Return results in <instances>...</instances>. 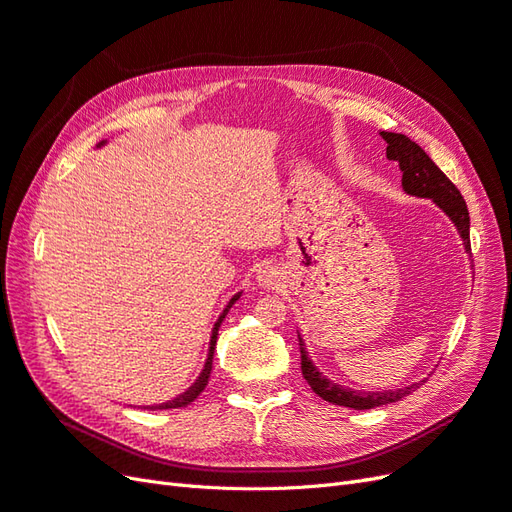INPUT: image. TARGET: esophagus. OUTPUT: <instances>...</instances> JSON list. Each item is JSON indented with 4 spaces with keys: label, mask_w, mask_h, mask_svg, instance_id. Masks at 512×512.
Listing matches in <instances>:
<instances>
[{
    "label": "esophagus",
    "mask_w": 512,
    "mask_h": 512,
    "mask_svg": "<svg viewBox=\"0 0 512 512\" xmlns=\"http://www.w3.org/2000/svg\"><path fill=\"white\" fill-rule=\"evenodd\" d=\"M279 281H281V273L275 267H271V264L258 271V283L262 285V288H277Z\"/></svg>",
    "instance_id": "1"
}]
</instances>
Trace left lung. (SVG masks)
<instances>
[{
	"label": "left lung",
	"instance_id": "left-lung-1",
	"mask_svg": "<svg viewBox=\"0 0 512 512\" xmlns=\"http://www.w3.org/2000/svg\"><path fill=\"white\" fill-rule=\"evenodd\" d=\"M380 136L386 140V157L391 161H397L399 168L403 172L401 185L403 191L416 195V197H428L433 199L437 206L452 218L456 224V229L464 241V250L470 252V218H468V208L466 201L456 189V185L449 180L437 166L435 161L428 157L414 140L407 138L405 134H395V132H380ZM300 344V367H302V376L309 382L313 388V393H317L321 399L330 401L340 407H353V410H372V407L386 405V403H395L401 401L403 397L412 395L420 382L395 388V391H355V388H346L330 378H325L313 361L309 359V353L304 351V342L298 336Z\"/></svg>",
	"mask_w": 512,
	"mask_h": 512
}]
</instances>
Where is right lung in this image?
I'll return each mask as SVG.
<instances>
[{
    "instance_id": "right-lung-1",
    "label": "right lung",
    "mask_w": 512,
    "mask_h": 512,
    "mask_svg": "<svg viewBox=\"0 0 512 512\" xmlns=\"http://www.w3.org/2000/svg\"><path fill=\"white\" fill-rule=\"evenodd\" d=\"M100 145H105V140L100 142ZM98 145V147H100ZM239 296H241V292L239 294H235L231 300H229V304H227V309L222 311V315L218 317V321L214 323V330H212V338H210V351H208V359H206V365H203V370H201V374H199V378L187 388L185 393L182 395H178L176 399H172V401H168V403H159V405H147V410H174V407H185V405H189V403H193L199 395H201V391L203 388H206V384H208V380H210V374H212V359H214V349H216V338H218V327H220V323H222V319L227 317V313H229V309L231 306L239 300Z\"/></svg>"
}]
</instances>
